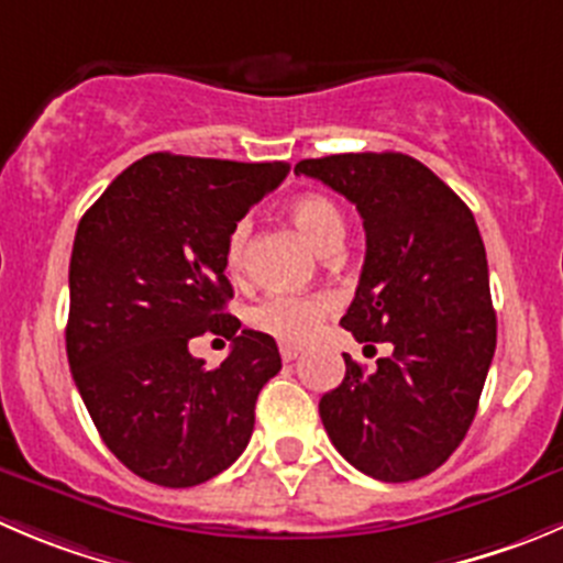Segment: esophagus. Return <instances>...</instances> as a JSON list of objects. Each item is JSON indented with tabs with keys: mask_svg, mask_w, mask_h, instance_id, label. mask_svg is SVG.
Masks as SVG:
<instances>
[{
	"mask_svg": "<svg viewBox=\"0 0 563 563\" xmlns=\"http://www.w3.org/2000/svg\"><path fill=\"white\" fill-rule=\"evenodd\" d=\"M298 353H301V347H298V345H282V358H285V362H292V358H298Z\"/></svg>",
	"mask_w": 563,
	"mask_h": 563,
	"instance_id": "1",
	"label": "esophagus"
}]
</instances>
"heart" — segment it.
<instances>
[{
	"label": "heart",
	"instance_id": "heart-1",
	"mask_svg": "<svg viewBox=\"0 0 563 563\" xmlns=\"http://www.w3.org/2000/svg\"><path fill=\"white\" fill-rule=\"evenodd\" d=\"M292 221L298 223L309 243L320 254H334L345 240V216L340 207L323 192H303L290 205ZM251 243V221L240 218L232 223L223 245V260L229 273H243L245 256ZM334 312V298L325 292L312 296H290V292H273L262 298L260 303L249 309V323L267 336H276L278 342H307L318 334L323 320Z\"/></svg>",
	"mask_w": 563,
	"mask_h": 563
}]
</instances>
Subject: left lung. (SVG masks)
<instances>
[{"mask_svg":"<svg viewBox=\"0 0 563 563\" xmlns=\"http://www.w3.org/2000/svg\"><path fill=\"white\" fill-rule=\"evenodd\" d=\"M296 174L345 196L365 223V265L340 325L358 342H393L373 373L345 353V378L320 398V420L371 478H422L462 445L495 356L473 212L409 154H331L301 159Z\"/></svg>","mask_w":563,"mask_h":563,"instance_id":"1","label":"left lung"}]
</instances>
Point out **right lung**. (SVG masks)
<instances>
[{
    "mask_svg": "<svg viewBox=\"0 0 563 563\" xmlns=\"http://www.w3.org/2000/svg\"><path fill=\"white\" fill-rule=\"evenodd\" d=\"M285 163L157 152L118 174L77 227L66 353L104 445L152 484L185 489L238 462L260 389L282 371L276 340L227 312L223 245L285 179ZM233 340L207 372L186 347Z\"/></svg>",
    "mask_w": 563,
    "mask_h": 563,
    "instance_id": "obj_1",
    "label": "right lung"
}]
</instances>
